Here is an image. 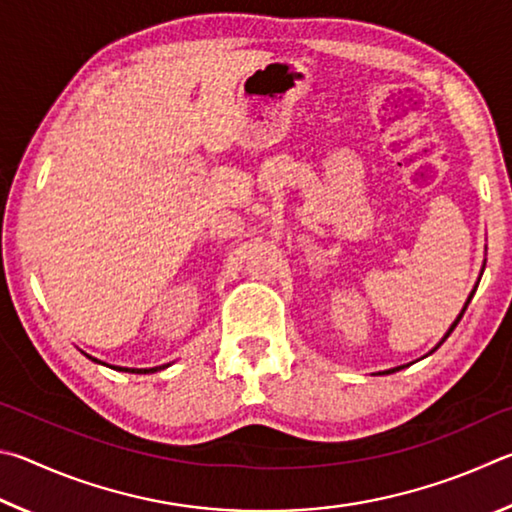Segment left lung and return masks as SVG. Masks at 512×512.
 Listing matches in <instances>:
<instances>
[{
    "label": "left lung",
    "mask_w": 512,
    "mask_h": 512,
    "mask_svg": "<svg viewBox=\"0 0 512 512\" xmlns=\"http://www.w3.org/2000/svg\"><path fill=\"white\" fill-rule=\"evenodd\" d=\"M472 297H474V290H472V294H470V299H468V303L472 301ZM468 303H465V306H463V312H465V310H468ZM463 312H461V315H459V317H456V321H454V324H452V328H450V330H447V335H445V339H447V337H450V333H452V330L456 328V324H459V321H461V317H463ZM436 348H438V346H436ZM400 369H405V366H398V369H391V371H387V373H393V371H400Z\"/></svg>",
    "instance_id": "1"
}]
</instances>
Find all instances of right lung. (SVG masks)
<instances>
[{"mask_svg": "<svg viewBox=\"0 0 512 512\" xmlns=\"http://www.w3.org/2000/svg\"><path fill=\"white\" fill-rule=\"evenodd\" d=\"M92 360H94V357H92ZM94 362H98V360H94ZM112 369H116V371H130V373H155L159 369H164V366H157V369H121V366H112Z\"/></svg>", "mask_w": 512, "mask_h": 512, "instance_id": "1", "label": "right lung"}]
</instances>
